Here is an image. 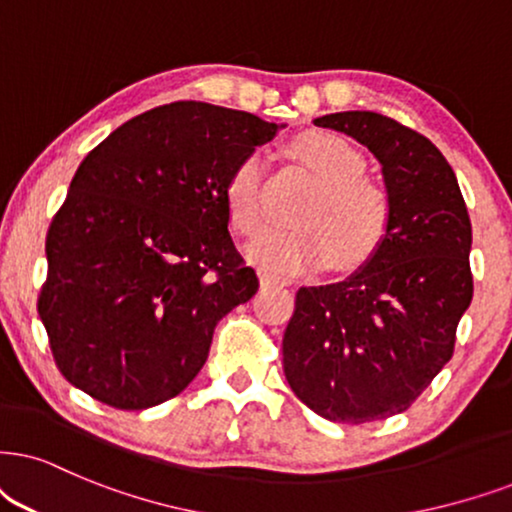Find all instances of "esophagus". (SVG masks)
Listing matches in <instances>:
<instances>
[{
	"mask_svg": "<svg viewBox=\"0 0 512 512\" xmlns=\"http://www.w3.org/2000/svg\"><path fill=\"white\" fill-rule=\"evenodd\" d=\"M260 283L264 288H283V286H290V278H281V276H274V274H262Z\"/></svg>",
	"mask_w": 512,
	"mask_h": 512,
	"instance_id": "34e87169",
	"label": "esophagus"
}]
</instances>
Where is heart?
Instances as JSON below:
<instances>
[{
	"label": "heart",
	"instance_id": "b5f03b06",
	"mask_svg": "<svg viewBox=\"0 0 512 512\" xmlns=\"http://www.w3.org/2000/svg\"><path fill=\"white\" fill-rule=\"evenodd\" d=\"M290 155L319 179L297 226H274L257 236L245 255L262 271L295 276L328 267H357L383 241L392 217L390 193L364 174V155L333 132H304L290 141ZM264 163L245 155L226 181V208L238 234L264 224Z\"/></svg>",
	"mask_w": 512,
	"mask_h": 512
}]
</instances>
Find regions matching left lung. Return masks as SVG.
<instances>
[{"label":"left lung","instance_id":"left-lung-1","mask_svg":"<svg viewBox=\"0 0 512 512\" xmlns=\"http://www.w3.org/2000/svg\"><path fill=\"white\" fill-rule=\"evenodd\" d=\"M314 125L375 155L392 217L354 274L297 290L283 371L321 418L373 423L409 409L454 354L472 302V226L454 170L423 134L371 111L331 113Z\"/></svg>","mask_w":512,"mask_h":512}]
</instances>
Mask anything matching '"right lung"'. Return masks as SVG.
<instances>
[{"instance_id": "1", "label": "right lung", "mask_w": 512, "mask_h": 512, "mask_svg": "<svg viewBox=\"0 0 512 512\" xmlns=\"http://www.w3.org/2000/svg\"><path fill=\"white\" fill-rule=\"evenodd\" d=\"M283 127L177 101L87 153L49 226L37 304L70 385L141 411L196 378L217 321L260 288L231 241L226 181Z\"/></svg>"}]
</instances>
